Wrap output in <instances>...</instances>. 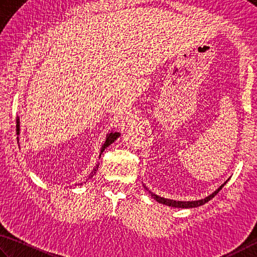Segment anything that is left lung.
<instances>
[{"label":"left lung","instance_id":"8db88e82","mask_svg":"<svg viewBox=\"0 0 257 257\" xmlns=\"http://www.w3.org/2000/svg\"><path fill=\"white\" fill-rule=\"evenodd\" d=\"M226 183H224V184H226ZM224 184H222V185L220 186L217 191L213 192L212 194L209 195L208 197H205V199H203V200H199V201H188V202H185V201H174V200L165 199V197H161V196L156 195V194H154V193H151L150 191H149V193H150L151 196L154 197V199L157 202H159V203H161V204H166V205H168V206H173V208H181V209H184V208H185V209L197 208V206L203 205V204L206 203V202L210 201L211 199H213V197L217 195V193L224 186ZM146 190H147V188H146Z\"/></svg>","mask_w":257,"mask_h":257}]
</instances>
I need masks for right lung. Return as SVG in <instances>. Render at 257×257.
Wrapping results in <instances>:
<instances>
[{"mask_svg":"<svg viewBox=\"0 0 257 257\" xmlns=\"http://www.w3.org/2000/svg\"><path fill=\"white\" fill-rule=\"evenodd\" d=\"M20 121H19V119H17V131H18V134H19V131H20ZM119 137V133H117V132H115V133H110V134H108V137H107V139H106V142L103 143V146H102V148H101V152L106 149L107 147H109L112 142H114L117 138ZM98 166L99 165H97L96 166V168L93 169V172H92V174H94L97 172V169H98ZM92 176V175H91Z\"/></svg>","mask_w":257,"mask_h":257,"instance_id":"right-lung-1","label":"right lung"}]
</instances>
